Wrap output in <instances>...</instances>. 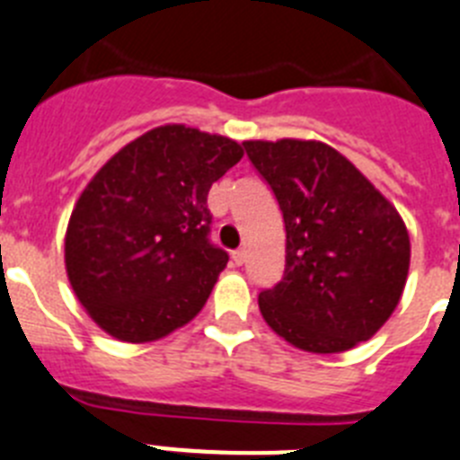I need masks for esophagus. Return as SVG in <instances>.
<instances>
[{
	"mask_svg": "<svg viewBox=\"0 0 460 460\" xmlns=\"http://www.w3.org/2000/svg\"><path fill=\"white\" fill-rule=\"evenodd\" d=\"M231 259H234L235 266H243V263H245V259H247V252L241 247V250H235V252L231 254Z\"/></svg>",
	"mask_w": 460,
	"mask_h": 460,
	"instance_id": "34e87169",
	"label": "esophagus"
}]
</instances>
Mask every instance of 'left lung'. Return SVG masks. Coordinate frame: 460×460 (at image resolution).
Masks as SVG:
<instances>
[{
	"label": "left lung",
	"instance_id": "obj_1",
	"mask_svg": "<svg viewBox=\"0 0 460 460\" xmlns=\"http://www.w3.org/2000/svg\"><path fill=\"white\" fill-rule=\"evenodd\" d=\"M243 146L287 231L285 278L259 294L266 324L313 354L370 341L396 310L410 270V234L396 206L322 141Z\"/></svg>",
	"mask_w": 460,
	"mask_h": 460
}]
</instances>
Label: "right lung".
Returning <instances> with one entry per match:
<instances>
[{"mask_svg": "<svg viewBox=\"0 0 460 460\" xmlns=\"http://www.w3.org/2000/svg\"><path fill=\"white\" fill-rule=\"evenodd\" d=\"M241 157L234 138L162 125L94 173L69 217L64 266L99 329L141 345L201 313L229 261L208 241V191Z\"/></svg>", "mask_w": 460, "mask_h": 460, "instance_id": "add662e5", "label": "right lung"}]
</instances>
